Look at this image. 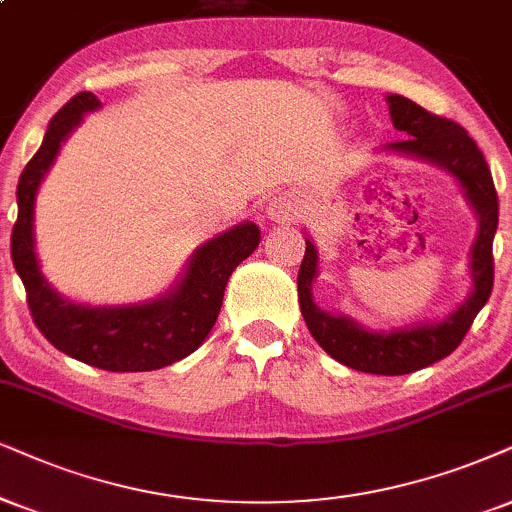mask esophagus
I'll return each instance as SVG.
<instances>
[{
    "instance_id": "1",
    "label": "esophagus",
    "mask_w": 512,
    "mask_h": 512,
    "mask_svg": "<svg viewBox=\"0 0 512 512\" xmlns=\"http://www.w3.org/2000/svg\"><path fill=\"white\" fill-rule=\"evenodd\" d=\"M297 210H300V200L293 193H278L267 203V217L271 222H290L297 215Z\"/></svg>"
}]
</instances>
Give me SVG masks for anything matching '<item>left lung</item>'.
Returning <instances> with one entry per match:
<instances>
[{
    "mask_svg": "<svg viewBox=\"0 0 512 512\" xmlns=\"http://www.w3.org/2000/svg\"><path fill=\"white\" fill-rule=\"evenodd\" d=\"M385 99L390 106L392 125L404 132L406 139L378 148V153L404 155L451 174L475 212L477 236L468 264L472 278L470 293L444 319L420 321L390 331L366 328L352 316L331 314L314 302L312 288L319 276V250L312 238L304 234L307 248L297 274V297L309 333L335 361L361 373L404 375L449 357L461 345L472 319L487 304L494 288L491 243L498 226V198L487 160L461 125L437 118L406 96L387 94Z\"/></svg>",
    "mask_w": 512,
    "mask_h": 512,
    "instance_id": "left-lung-1",
    "label": "left lung"
}]
</instances>
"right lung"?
Here are the masks:
<instances>
[{"instance_id":"1","label":"right lung","mask_w":512,"mask_h":512,"mask_svg":"<svg viewBox=\"0 0 512 512\" xmlns=\"http://www.w3.org/2000/svg\"><path fill=\"white\" fill-rule=\"evenodd\" d=\"M99 108L101 101L92 92H82L51 118L40 151L18 179L11 260L28 293L32 319L56 349L103 371H155L203 345L222 309L229 276L260 245V226L241 222L198 245L177 281L153 300L82 304L63 297L37 260L35 200L63 141L80 127L84 115Z\"/></svg>"}]
</instances>
